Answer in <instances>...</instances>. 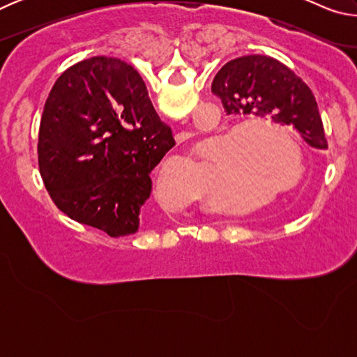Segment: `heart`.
Returning a JSON list of instances; mask_svg holds the SVG:
<instances>
[{"mask_svg": "<svg viewBox=\"0 0 357 357\" xmlns=\"http://www.w3.org/2000/svg\"><path fill=\"white\" fill-rule=\"evenodd\" d=\"M285 142L296 163L276 148L273 142ZM227 172L222 189L228 193H288L298 189L305 174L302 154L287 132L271 126H244L229 140Z\"/></svg>", "mask_w": 357, "mask_h": 357, "instance_id": "1", "label": "heart"}]
</instances>
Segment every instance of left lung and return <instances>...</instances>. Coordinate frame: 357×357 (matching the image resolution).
I'll return each mask as SVG.
<instances>
[{
	"instance_id": "8db88e82",
	"label": "left lung",
	"mask_w": 357,
	"mask_h": 357,
	"mask_svg": "<svg viewBox=\"0 0 357 357\" xmlns=\"http://www.w3.org/2000/svg\"><path fill=\"white\" fill-rule=\"evenodd\" d=\"M227 114L271 121L293 129L302 142L328 148L315 96L302 78L277 59L247 55L228 61L213 80Z\"/></svg>"
}]
</instances>
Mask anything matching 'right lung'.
Segmentation results:
<instances>
[{"label": "right lung", "mask_w": 357, "mask_h": 357, "mask_svg": "<svg viewBox=\"0 0 357 357\" xmlns=\"http://www.w3.org/2000/svg\"><path fill=\"white\" fill-rule=\"evenodd\" d=\"M174 146L138 72L118 58L70 66L39 129V170L59 211L112 238L143 227L149 174Z\"/></svg>", "instance_id": "right-lung-1"}]
</instances>
